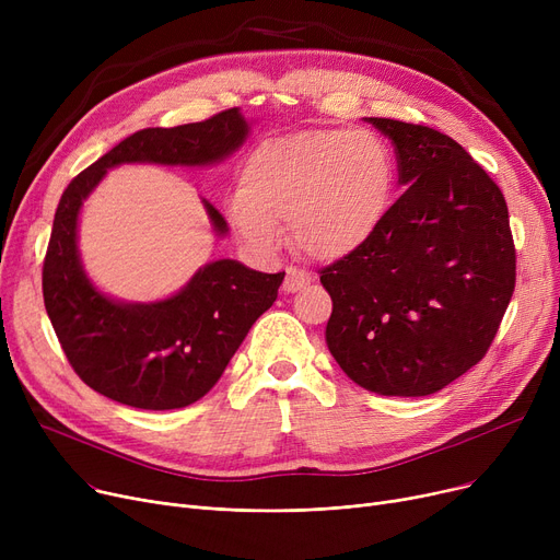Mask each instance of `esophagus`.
Returning <instances> with one entry per match:
<instances>
[{"label":"esophagus","mask_w":560,"mask_h":560,"mask_svg":"<svg viewBox=\"0 0 560 560\" xmlns=\"http://www.w3.org/2000/svg\"><path fill=\"white\" fill-rule=\"evenodd\" d=\"M311 283V277L298 268H288L285 272V281H283V292H288V295H292V292H298L302 288H306Z\"/></svg>","instance_id":"obj_1"}]
</instances>
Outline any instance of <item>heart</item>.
<instances>
[{
  "instance_id": "b5f03b06",
  "label": "heart",
  "mask_w": 560,
  "mask_h": 560,
  "mask_svg": "<svg viewBox=\"0 0 560 560\" xmlns=\"http://www.w3.org/2000/svg\"><path fill=\"white\" fill-rule=\"evenodd\" d=\"M393 182L390 152L374 133L311 129L260 142L226 213L260 254H275L281 226L290 224L302 254L340 260L372 238L390 206Z\"/></svg>"
}]
</instances>
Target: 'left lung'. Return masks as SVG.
<instances>
[{
    "label": "left lung",
    "instance_id": "8db88e82",
    "mask_svg": "<svg viewBox=\"0 0 560 560\" xmlns=\"http://www.w3.org/2000/svg\"><path fill=\"white\" fill-rule=\"evenodd\" d=\"M395 144L404 195L372 238L319 272L327 347L361 388L427 397L477 365L515 288L506 199L450 136L365 117Z\"/></svg>",
    "mask_w": 560,
    "mask_h": 560
}]
</instances>
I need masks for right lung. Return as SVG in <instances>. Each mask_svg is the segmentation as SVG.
Masks as SVG:
<instances>
[{"label":"right lung","mask_w":560,"mask_h":560,"mask_svg":"<svg viewBox=\"0 0 560 560\" xmlns=\"http://www.w3.org/2000/svg\"><path fill=\"white\" fill-rule=\"evenodd\" d=\"M252 125L241 108L172 129H142L74 176L54 215L43 265V298L51 327L83 384L144 410L195 404L226 370L254 322L268 311L285 272L265 275L220 258L206 262L174 295L120 302L88 279L79 256V213L110 167L125 163L203 167L231 156ZM215 235L229 226L201 199Z\"/></svg>","instance_id":"1"}]
</instances>
